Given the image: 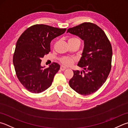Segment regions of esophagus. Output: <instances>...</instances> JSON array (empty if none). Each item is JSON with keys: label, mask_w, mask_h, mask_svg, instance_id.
Wrapping results in <instances>:
<instances>
[{"label": "esophagus", "mask_w": 128, "mask_h": 128, "mask_svg": "<svg viewBox=\"0 0 128 128\" xmlns=\"http://www.w3.org/2000/svg\"><path fill=\"white\" fill-rule=\"evenodd\" d=\"M66 69V66H60V70L63 71V70H65Z\"/></svg>", "instance_id": "34e87169"}]
</instances>
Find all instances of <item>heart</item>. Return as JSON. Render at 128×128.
Wrapping results in <instances>:
<instances>
[{
    "mask_svg": "<svg viewBox=\"0 0 128 128\" xmlns=\"http://www.w3.org/2000/svg\"><path fill=\"white\" fill-rule=\"evenodd\" d=\"M76 39H78L77 38H70L69 40H76ZM79 40V39H78ZM74 60L75 59L73 58H70V57H68V56H65V57H62L60 59V61L62 62V64H64V66H70L71 65L73 64L74 62Z\"/></svg>",
    "mask_w": 128,
    "mask_h": 128,
    "instance_id": "1",
    "label": "heart"
}]
</instances>
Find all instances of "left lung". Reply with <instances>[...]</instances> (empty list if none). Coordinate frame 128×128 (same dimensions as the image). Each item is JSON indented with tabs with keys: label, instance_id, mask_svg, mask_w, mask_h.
I'll list each match as a JSON object with an SVG mask.
<instances>
[{
	"label": "left lung",
	"instance_id": "8db88e82",
	"mask_svg": "<svg viewBox=\"0 0 128 128\" xmlns=\"http://www.w3.org/2000/svg\"><path fill=\"white\" fill-rule=\"evenodd\" d=\"M68 32L80 37L84 45L78 63L84 70H73L69 86L79 94H92L104 84L111 70L112 50L110 41L100 27L90 22L70 28Z\"/></svg>",
	"mask_w": 128,
	"mask_h": 128
}]
</instances>
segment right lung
<instances>
[{
	"label": "right lung",
	"mask_w": 128,
	"mask_h": 128,
	"mask_svg": "<svg viewBox=\"0 0 128 128\" xmlns=\"http://www.w3.org/2000/svg\"><path fill=\"white\" fill-rule=\"evenodd\" d=\"M66 28L46 24H35L28 28L18 38L13 62L18 80L27 90L34 94L45 91L52 84L60 65L53 62L45 68L41 58L50 52V42L63 34Z\"/></svg>",
	"instance_id": "1"
}]
</instances>
